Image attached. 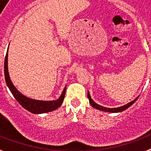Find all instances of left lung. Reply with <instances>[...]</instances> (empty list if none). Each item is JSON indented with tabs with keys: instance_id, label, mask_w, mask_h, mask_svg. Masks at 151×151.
<instances>
[{
	"instance_id": "left-lung-1",
	"label": "left lung",
	"mask_w": 151,
	"mask_h": 151,
	"mask_svg": "<svg viewBox=\"0 0 151 151\" xmlns=\"http://www.w3.org/2000/svg\"><path fill=\"white\" fill-rule=\"evenodd\" d=\"M88 99H89V103L92 107L96 108V109H97V110H102V111H106V112L117 113V112H122V111H123V110H126L127 108H129L130 106L132 105V104H133V103H135L136 100H137V99H138L139 97H137L136 99H135L133 101H132V102L129 103L128 104H126V105L122 106H120V107H117V108L104 107V106H102L99 105V104H97V103H96L94 101L92 100V98H91V96H90V94L88 92Z\"/></svg>"
}]
</instances>
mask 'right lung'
I'll return each instance as SVG.
<instances>
[{
	"instance_id": "obj_1",
	"label": "right lung",
	"mask_w": 151,
	"mask_h": 151,
	"mask_svg": "<svg viewBox=\"0 0 151 151\" xmlns=\"http://www.w3.org/2000/svg\"><path fill=\"white\" fill-rule=\"evenodd\" d=\"M4 78H5L6 84L8 85L11 92L12 93L13 96L15 97V99L19 102V103L22 106V107L25 108L26 110H27L29 112L34 113V114H43V113L50 112V111L56 110L57 108H59L63 102L65 94H66V87H65L63 92L57 100H36V99H29L28 97H26L25 96L21 94L15 88V87L12 82V81H11L10 77H9L8 70V52H7L5 59H4Z\"/></svg>"
}]
</instances>
